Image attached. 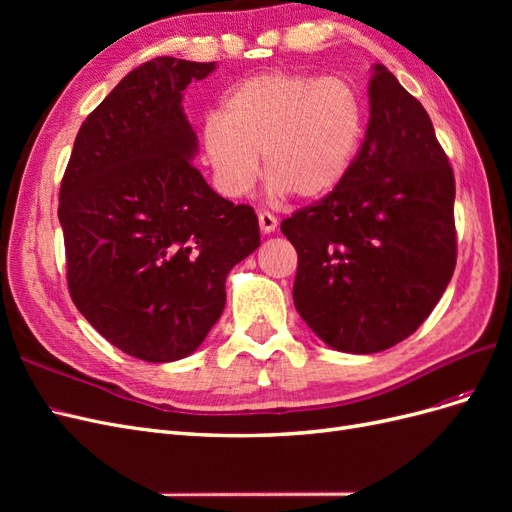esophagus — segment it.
I'll list each match as a JSON object with an SVG mask.
<instances>
[{
  "mask_svg": "<svg viewBox=\"0 0 512 512\" xmlns=\"http://www.w3.org/2000/svg\"><path fill=\"white\" fill-rule=\"evenodd\" d=\"M258 224H260V230L265 232V235H271V232H275V228H277V218L269 211H260L258 213Z\"/></svg>",
  "mask_w": 512,
  "mask_h": 512,
  "instance_id": "obj_1",
  "label": "esophagus"
}]
</instances>
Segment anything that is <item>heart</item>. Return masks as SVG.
Returning <instances> with one entry per match:
<instances>
[{
  "label": "heart",
  "instance_id": "1",
  "mask_svg": "<svg viewBox=\"0 0 512 512\" xmlns=\"http://www.w3.org/2000/svg\"><path fill=\"white\" fill-rule=\"evenodd\" d=\"M365 130V100L344 76L275 70L239 83L205 117L203 149L232 198L254 188L262 156L275 196L316 200L350 175Z\"/></svg>",
  "mask_w": 512,
  "mask_h": 512
}]
</instances>
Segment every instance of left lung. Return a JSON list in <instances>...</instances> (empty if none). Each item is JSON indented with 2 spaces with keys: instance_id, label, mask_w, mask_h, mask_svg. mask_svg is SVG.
<instances>
[{
  "instance_id": "1",
  "label": "left lung",
  "mask_w": 512,
  "mask_h": 512,
  "mask_svg": "<svg viewBox=\"0 0 512 512\" xmlns=\"http://www.w3.org/2000/svg\"><path fill=\"white\" fill-rule=\"evenodd\" d=\"M350 175L282 222L299 254L294 307L324 344L374 354L412 335L451 282L455 177L423 104L376 64Z\"/></svg>"
}]
</instances>
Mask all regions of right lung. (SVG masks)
I'll use <instances>...</instances> for the list:
<instances>
[{
  "instance_id": "add662e5",
  "label": "right lung",
  "mask_w": 512,
  "mask_h": 512,
  "mask_svg": "<svg viewBox=\"0 0 512 512\" xmlns=\"http://www.w3.org/2000/svg\"><path fill=\"white\" fill-rule=\"evenodd\" d=\"M215 61L156 57L108 94L76 134L59 192L68 288L108 342L147 363L196 352L226 305V275L258 250L252 207L192 166L183 91Z\"/></svg>"
}]
</instances>
